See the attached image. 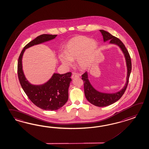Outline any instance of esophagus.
Wrapping results in <instances>:
<instances>
[{
    "label": "esophagus",
    "instance_id": "34e87169",
    "mask_svg": "<svg viewBox=\"0 0 149 149\" xmlns=\"http://www.w3.org/2000/svg\"><path fill=\"white\" fill-rule=\"evenodd\" d=\"M79 75L78 74H74V73H73L72 74V78H79Z\"/></svg>",
    "mask_w": 149,
    "mask_h": 149
}]
</instances>
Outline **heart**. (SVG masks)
Here are the masks:
<instances>
[{
	"mask_svg": "<svg viewBox=\"0 0 149 149\" xmlns=\"http://www.w3.org/2000/svg\"><path fill=\"white\" fill-rule=\"evenodd\" d=\"M97 47L95 40L85 36H75L66 43L64 54L59 55V61L63 65L70 67L77 59V65L80 69H87L93 60Z\"/></svg>",
	"mask_w": 149,
	"mask_h": 149,
	"instance_id": "1",
	"label": "heart"
}]
</instances>
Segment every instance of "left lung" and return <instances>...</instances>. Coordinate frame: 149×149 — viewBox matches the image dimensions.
<instances>
[{"mask_svg": "<svg viewBox=\"0 0 149 149\" xmlns=\"http://www.w3.org/2000/svg\"><path fill=\"white\" fill-rule=\"evenodd\" d=\"M100 31L103 36L104 42L109 40L110 43L115 44L120 47L125 55L127 66V82L125 87L121 91L115 93H104L98 92L97 90H95L90 84V81L88 79V75L87 72H85L83 74L81 75V79L84 82V93L87 100L91 104L95 106L105 107L116 102L121 98L123 94L125 93V91L128 86L129 77L132 71V61L127 49L125 48V45L119 38L115 37L113 35H111L109 33L104 30H100Z\"/></svg>", "mask_w": 149, "mask_h": 149, "instance_id": "8db88e82", "label": "left lung"}]
</instances>
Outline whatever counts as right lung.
Instances as JSON below:
<instances>
[{
	"mask_svg": "<svg viewBox=\"0 0 149 149\" xmlns=\"http://www.w3.org/2000/svg\"><path fill=\"white\" fill-rule=\"evenodd\" d=\"M57 35L42 34L24 46L17 62V75L22 89L29 100L37 107L44 110L56 111L63 107L68 100V90L71 81V72L60 74L54 73L46 83L40 85H32L24 76L22 70V58L26 49L48 41Z\"/></svg>",
	"mask_w": 149,
	"mask_h": 149,
	"instance_id": "1",
	"label": "right lung"
}]
</instances>
